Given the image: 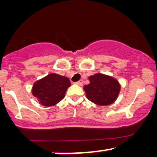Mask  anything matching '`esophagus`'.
<instances>
[{
	"label": "esophagus",
	"instance_id": "34e87169",
	"mask_svg": "<svg viewBox=\"0 0 157 157\" xmlns=\"http://www.w3.org/2000/svg\"><path fill=\"white\" fill-rule=\"evenodd\" d=\"M76 83L78 85H82L83 83V80H78L77 82H76Z\"/></svg>",
	"mask_w": 157,
	"mask_h": 157
}]
</instances>
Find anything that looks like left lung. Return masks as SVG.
<instances>
[{"instance_id": "8db88e82", "label": "left lung", "mask_w": 157, "mask_h": 157, "mask_svg": "<svg viewBox=\"0 0 157 157\" xmlns=\"http://www.w3.org/2000/svg\"><path fill=\"white\" fill-rule=\"evenodd\" d=\"M89 80L90 83L84 86L89 100L99 105H110L116 100L121 86L115 78L96 74L90 76Z\"/></svg>"}]
</instances>
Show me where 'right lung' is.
<instances>
[{
  "instance_id": "1",
  "label": "right lung",
  "mask_w": 157,
  "mask_h": 157,
  "mask_svg": "<svg viewBox=\"0 0 157 157\" xmlns=\"http://www.w3.org/2000/svg\"><path fill=\"white\" fill-rule=\"evenodd\" d=\"M71 82L67 77L50 74L38 80L33 87V94L45 106H52L62 100Z\"/></svg>"
}]
</instances>
